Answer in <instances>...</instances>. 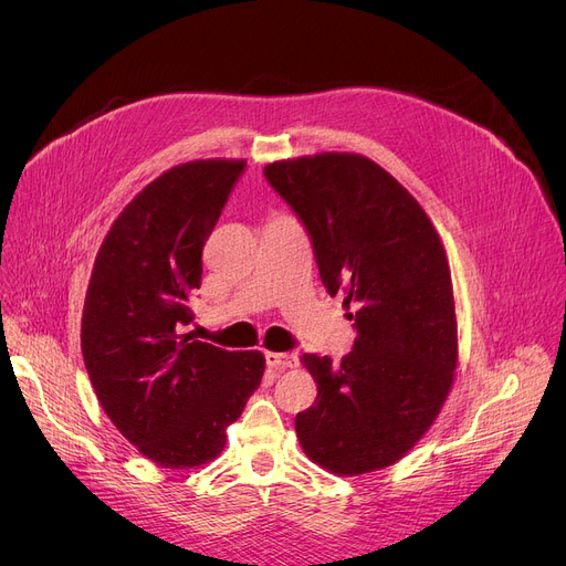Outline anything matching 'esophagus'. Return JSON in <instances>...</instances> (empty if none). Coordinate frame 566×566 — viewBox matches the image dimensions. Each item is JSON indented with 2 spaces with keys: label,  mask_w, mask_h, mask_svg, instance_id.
Segmentation results:
<instances>
[{
  "label": "esophagus",
  "mask_w": 566,
  "mask_h": 566,
  "mask_svg": "<svg viewBox=\"0 0 566 566\" xmlns=\"http://www.w3.org/2000/svg\"><path fill=\"white\" fill-rule=\"evenodd\" d=\"M265 363H268V367H273V369H293V367H298V353H273V350H268Z\"/></svg>",
  "instance_id": "esophagus-1"
}]
</instances>
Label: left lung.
I'll return each mask as SVG.
<instances>
[{
    "label": "left lung",
    "mask_w": 566,
    "mask_h": 566,
    "mask_svg": "<svg viewBox=\"0 0 566 566\" xmlns=\"http://www.w3.org/2000/svg\"><path fill=\"white\" fill-rule=\"evenodd\" d=\"M312 238L323 286L342 293L358 331L333 365L305 353L316 401L295 415L305 454L335 474L406 457L448 399L459 363L448 254L424 208L360 154H316L263 167Z\"/></svg>",
    "instance_id": "1"
}]
</instances>
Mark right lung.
<instances>
[{
    "label": "right lung",
    "instance_id": "add662e5",
    "mask_svg": "<svg viewBox=\"0 0 566 566\" xmlns=\"http://www.w3.org/2000/svg\"><path fill=\"white\" fill-rule=\"evenodd\" d=\"M245 160H192L148 184L98 250L82 312V355L114 427L163 468L213 461L259 388V350L184 335L201 252Z\"/></svg>",
    "mask_w": 566,
    "mask_h": 566
}]
</instances>
